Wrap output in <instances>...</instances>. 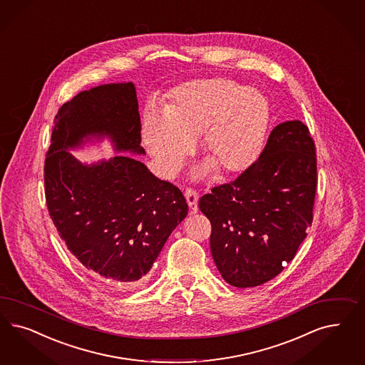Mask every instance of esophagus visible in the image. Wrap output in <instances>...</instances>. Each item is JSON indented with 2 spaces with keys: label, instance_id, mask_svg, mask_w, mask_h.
Segmentation results:
<instances>
[{
  "label": "esophagus",
  "instance_id": "34e87169",
  "mask_svg": "<svg viewBox=\"0 0 365 365\" xmlns=\"http://www.w3.org/2000/svg\"><path fill=\"white\" fill-rule=\"evenodd\" d=\"M185 199L189 205V212L193 215L196 212L199 211V207H197V201H199V193L195 190V189H185Z\"/></svg>",
  "mask_w": 365,
  "mask_h": 365
}]
</instances>
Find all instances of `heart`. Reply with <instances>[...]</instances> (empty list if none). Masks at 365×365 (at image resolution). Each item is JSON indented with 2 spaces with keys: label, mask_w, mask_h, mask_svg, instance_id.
<instances>
[{
  "label": "heart",
  "mask_w": 365,
  "mask_h": 365,
  "mask_svg": "<svg viewBox=\"0 0 365 365\" xmlns=\"http://www.w3.org/2000/svg\"><path fill=\"white\" fill-rule=\"evenodd\" d=\"M270 120L267 98L227 78L177 86L161 106L148 110L142 140L160 172L173 176L200 140L202 154L223 176L251 168L262 152Z\"/></svg>",
  "instance_id": "b5f03b06"
}]
</instances>
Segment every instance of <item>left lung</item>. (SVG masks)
Wrapping results in <instances>:
<instances>
[{
	"label": "left lung",
	"mask_w": 365,
	"mask_h": 365,
	"mask_svg": "<svg viewBox=\"0 0 365 365\" xmlns=\"http://www.w3.org/2000/svg\"><path fill=\"white\" fill-rule=\"evenodd\" d=\"M316 145L301 120L275 126L258 160L199 200L211 222V252L224 281L254 287L294 259L313 222Z\"/></svg>",
	"instance_id": "left-lung-1"
}]
</instances>
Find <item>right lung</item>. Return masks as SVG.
<instances>
[{"mask_svg": "<svg viewBox=\"0 0 365 365\" xmlns=\"http://www.w3.org/2000/svg\"><path fill=\"white\" fill-rule=\"evenodd\" d=\"M88 135H107L117 152L145 154L133 83L94 87L60 107L44 184L49 216L71 254L107 279L135 283L185 219L188 204L180 189L131 157L78 161L67 149Z\"/></svg>", "mask_w": 365, "mask_h": 365, "instance_id": "obj_1", "label": "right lung"}]
</instances>
